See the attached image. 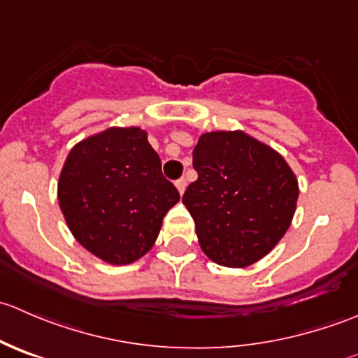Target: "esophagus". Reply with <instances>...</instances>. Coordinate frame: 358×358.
Here are the masks:
<instances>
[{
  "label": "esophagus",
  "instance_id": "esophagus-1",
  "mask_svg": "<svg viewBox=\"0 0 358 358\" xmlns=\"http://www.w3.org/2000/svg\"><path fill=\"white\" fill-rule=\"evenodd\" d=\"M175 185H176V189H178V192L183 194V192H185V189H187V180H185V178L176 180Z\"/></svg>",
  "mask_w": 358,
  "mask_h": 358
}]
</instances>
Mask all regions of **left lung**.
<instances>
[{"label":"left lung","mask_w":358,"mask_h":358,"mask_svg":"<svg viewBox=\"0 0 358 358\" xmlns=\"http://www.w3.org/2000/svg\"><path fill=\"white\" fill-rule=\"evenodd\" d=\"M192 157L199 176L182 201L202 251L232 268L262 259L294 215L298 182L287 162L243 131L204 133Z\"/></svg>","instance_id":"obj_1"}]
</instances>
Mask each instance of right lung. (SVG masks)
<instances>
[{
    "label": "right lung",
    "instance_id": "right-lung-1",
    "mask_svg": "<svg viewBox=\"0 0 358 358\" xmlns=\"http://www.w3.org/2000/svg\"><path fill=\"white\" fill-rule=\"evenodd\" d=\"M178 201L140 128H110L83 140L60 173L59 204L72 236L112 265L142 258Z\"/></svg>",
    "mask_w": 358,
    "mask_h": 358
}]
</instances>
